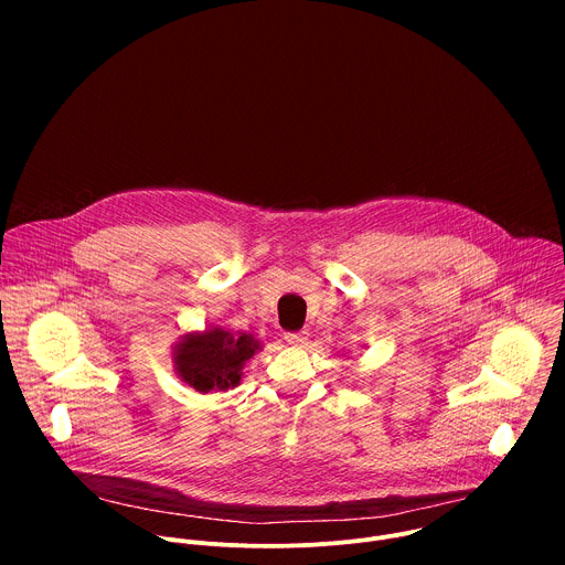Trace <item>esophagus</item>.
<instances>
[{
	"instance_id": "esophagus-1",
	"label": "esophagus",
	"mask_w": 565,
	"mask_h": 565,
	"mask_svg": "<svg viewBox=\"0 0 565 565\" xmlns=\"http://www.w3.org/2000/svg\"><path fill=\"white\" fill-rule=\"evenodd\" d=\"M284 340H286L288 344H292V347H301V344H306V340H308V333H306V331H297V333H284Z\"/></svg>"
}]
</instances>
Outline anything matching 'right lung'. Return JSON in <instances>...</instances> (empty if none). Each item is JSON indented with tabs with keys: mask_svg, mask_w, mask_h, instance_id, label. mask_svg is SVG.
Segmentation results:
<instances>
[{
	"mask_svg": "<svg viewBox=\"0 0 565 565\" xmlns=\"http://www.w3.org/2000/svg\"><path fill=\"white\" fill-rule=\"evenodd\" d=\"M262 351L253 333H230L205 329L185 333L172 353L177 375L199 393L234 388L244 375L246 362Z\"/></svg>",
	"mask_w": 565,
	"mask_h": 565,
	"instance_id": "right-lung-1",
	"label": "right lung"
}]
</instances>
